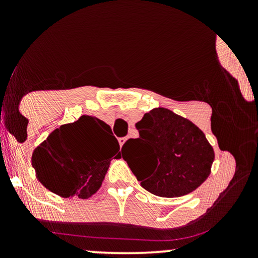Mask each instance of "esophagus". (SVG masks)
Masks as SVG:
<instances>
[{
  "mask_svg": "<svg viewBox=\"0 0 258 258\" xmlns=\"http://www.w3.org/2000/svg\"><path fill=\"white\" fill-rule=\"evenodd\" d=\"M126 142V137H120L119 138V143H120V147L123 146V143Z\"/></svg>",
  "mask_w": 258,
  "mask_h": 258,
  "instance_id": "34e87169",
  "label": "esophagus"
}]
</instances>
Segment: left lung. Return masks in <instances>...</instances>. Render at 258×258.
Instances as JSON below:
<instances>
[{
  "label": "left lung",
  "instance_id": "1",
  "mask_svg": "<svg viewBox=\"0 0 258 258\" xmlns=\"http://www.w3.org/2000/svg\"><path fill=\"white\" fill-rule=\"evenodd\" d=\"M139 137L128 139L121 152L135 150L126 160L146 190L162 198L191 193L211 173L214 148L191 121L165 108H155L136 123Z\"/></svg>",
  "mask_w": 258,
  "mask_h": 258
}]
</instances>
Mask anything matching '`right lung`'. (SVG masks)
Returning a JSON list of instances; mask_svg holds the SVG:
<instances>
[{"instance_id": "right-lung-1", "label": "right lung", "mask_w": 258, "mask_h": 258, "mask_svg": "<svg viewBox=\"0 0 258 258\" xmlns=\"http://www.w3.org/2000/svg\"><path fill=\"white\" fill-rule=\"evenodd\" d=\"M111 135L110 126L88 115L55 128L32 154L37 179L59 197H92L102 185L110 160L120 149Z\"/></svg>"}]
</instances>
